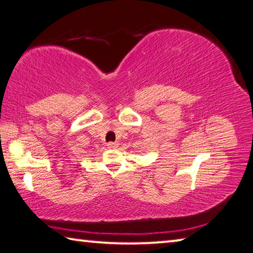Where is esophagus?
<instances>
[{
  "mask_svg": "<svg viewBox=\"0 0 253 253\" xmlns=\"http://www.w3.org/2000/svg\"><path fill=\"white\" fill-rule=\"evenodd\" d=\"M107 146H108V148H111V149H115L118 147V144L117 143H114V142H110L107 144Z\"/></svg>",
  "mask_w": 253,
  "mask_h": 253,
  "instance_id": "esophagus-1",
  "label": "esophagus"
}]
</instances>
